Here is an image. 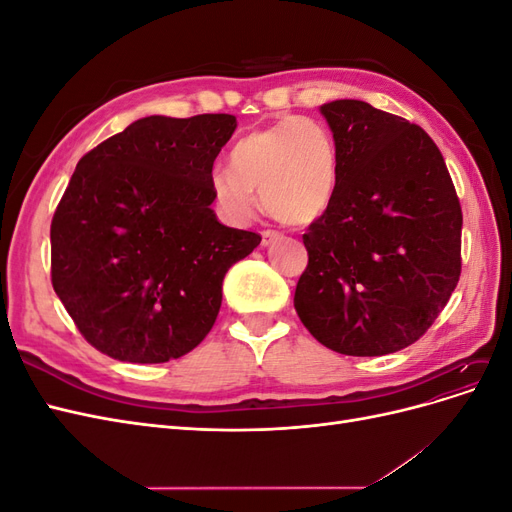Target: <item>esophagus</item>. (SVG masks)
Masks as SVG:
<instances>
[{
  "label": "esophagus",
  "mask_w": 512,
  "mask_h": 512,
  "mask_svg": "<svg viewBox=\"0 0 512 512\" xmlns=\"http://www.w3.org/2000/svg\"><path fill=\"white\" fill-rule=\"evenodd\" d=\"M282 239V232H275V230H265L262 232V245H271V243H275V241H280Z\"/></svg>",
  "instance_id": "34e87169"
}]
</instances>
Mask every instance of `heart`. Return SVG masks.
Returning <instances> with one entry per match:
<instances>
[{
	"mask_svg": "<svg viewBox=\"0 0 512 512\" xmlns=\"http://www.w3.org/2000/svg\"><path fill=\"white\" fill-rule=\"evenodd\" d=\"M337 185V151L329 130L312 117H286L243 134L228 151V168H213V203L232 224L265 209L284 224L301 226L329 209Z\"/></svg>",
	"mask_w": 512,
	"mask_h": 512,
	"instance_id": "obj_1",
	"label": "heart"
}]
</instances>
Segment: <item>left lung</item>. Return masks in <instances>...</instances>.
Here are the masks:
<instances>
[{"label": "left lung", "mask_w": 512, "mask_h": 512, "mask_svg": "<svg viewBox=\"0 0 512 512\" xmlns=\"http://www.w3.org/2000/svg\"><path fill=\"white\" fill-rule=\"evenodd\" d=\"M337 185L303 235L294 309L322 346L382 356L414 344L461 275V205L429 134L361 100L320 106Z\"/></svg>", "instance_id": "obj_1"}]
</instances>
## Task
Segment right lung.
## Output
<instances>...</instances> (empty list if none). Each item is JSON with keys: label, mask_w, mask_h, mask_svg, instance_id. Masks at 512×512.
I'll use <instances>...</instances> for the list:
<instances>
[{"label": "right lung", "mask_w": 512, "mask_h": 512, "mask_svg": "<svg viewBox=\"0 0 512 512\" xmlns=\"http://www.w3.org/2000/svg\"><path fill=\"white\" fill-rule=\"evenodd\" d=\"M232 115H151L76 164L51 222V282L87 342L126 363L194 350L218 318L226 271L260 235L211 209Z\"/></svg>", "instance_id": "obj_1"}]
</instances>
